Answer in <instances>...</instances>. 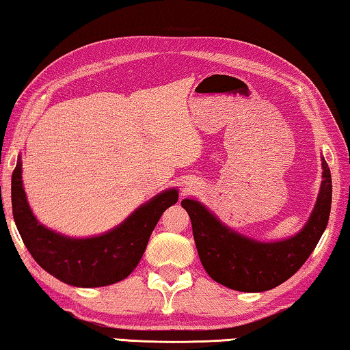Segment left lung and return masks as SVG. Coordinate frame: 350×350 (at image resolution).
Wrapping results in <instances>:
<instances>
[{
	"label": "left lung",
	"instance_id": "1",
	"mask_svg": "<svg viewBox=\"0 0 350 350\" xmlns=\"http://www.w3.org/2000/svg\"><path fill=\"white\" fill-rule=\"evenodd\" d=\"M181 206L189 214L198 256L214 282L234 291H269L293 277L318 245L330 216V169L322 158V183L313 213L297 234L283 241L247 238L193 198H185Z\"/></svg>",
	"mask_w": 350,
	"mask_h": 350
}]
</instances>
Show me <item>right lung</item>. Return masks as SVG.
Here are the masks:
<instances>
[{
    "mask_svg": "<svg viewBox=\"0 0 350 350\" xmlns=\"http://www.w3.org/2000/svg\"><path fill=\"white\" fill-rule=\"evenodd\" d=\"M176 202L178 191L172 187L144 203L107 233L68 238L44 227L32 214L21 181V158L12 174V213L26 249L48 273L78 288L107 286L130 275L158 220Z\"/></svg>",
    "mask_w": 350,
    "mask_h": 350,
    "instance_id": "1",
    "label": "right lung"
}]
</instances>
